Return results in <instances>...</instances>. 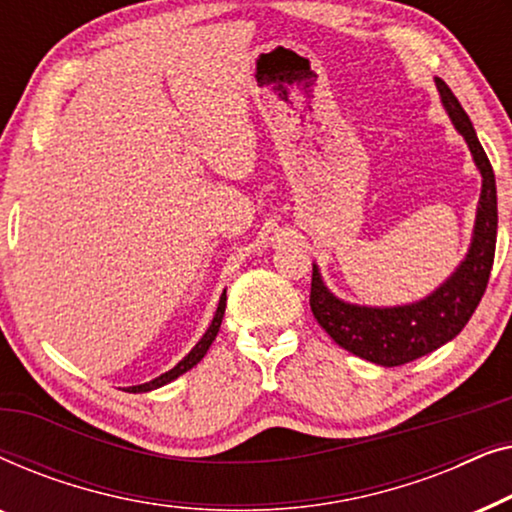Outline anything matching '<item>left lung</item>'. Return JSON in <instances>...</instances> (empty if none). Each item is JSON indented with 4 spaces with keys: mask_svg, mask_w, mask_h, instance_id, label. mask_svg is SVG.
Wrapping results in <instances>:
<instances>
[{
    "mask_svg": "<svg viewBox=\"0 0 512 512\" xmlns=\"http://www.w3.org/2000/svg\"><path fill=\"white\" fill-rule=\"evenodd\" d=\"M436 88L452 125L466 139L482 177L471 247L464 261L426 298L394 307L347 303L324 284L319 265H312L310 307L314 319L342 349L384 368L403 366L457 338L487 289L494 263L496 223H499L494 170L475 135L471 118L457 97L445 86V81L436 79Z\"/></svg>",
    "mask_w": 512,
    "mask_h": 512,
    "instance_id": "1",
    "label": "left lung"
}]
</instances>
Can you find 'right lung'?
Instances as JSON below:
<instances>
[{"instance_id":"1","label":"right lung","mask_w":512,"mask_h":512,"mask_svg":"<svg viewBox=\"0 0 512 512\" xmlns=\"http://www.w3.org/2000/svg\"><path fill=\"white\" fill-rule=\"evenodd\" d=\"M223 312H226V291L221 293V298H219V307H216L212 324H209V328L205 331V335H202V338L198 340V345H195V347L191 349V352H188V354L184 356V359H181V361L177 363V366H174L172 370H167V373H163V375H158L156 380L144 382V384H137V387H128L130 394H144V391H151V389L165 387V384H170L172 380H177L179 375H184L186 370H191L193 366H198V363L202 361V356L207 354L209 345H212V342H214L216 333H219V328H221V319H223Z\"/></svg>"}]
</instances>
